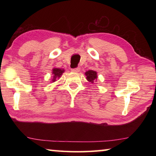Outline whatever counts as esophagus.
<instances>
[{"label": "esophagus", "mask_w": 156, "mask_h": 156, "mask_svg": "<svg viewBox=\"0 0 156 156\" xmlns=\"http://www.w3.org/2000/svg\"><path fill=\"white\" fill-rule=\"evenodd\" d=\"M72 71L73 72H79L80 71V67H76L74 69H72Z\"/></svg>", "instance_id": "esophagus-1"}]
</instances>
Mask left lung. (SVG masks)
I'll list each match as a JSON object with an SVG mask.
<instances>
[{"instance_id":"8db88e82","label":"left lung","mask_w":156,"mask_h":156,"mask_svg":"<svg viewBox=\"0 0 156 156\" xmlns=\"http://www.w3.org/2000/svg\"><path fill=\"white\" fill-rule=\"evenodd\" d=\"M85 75L87 76V80L91 83H94L98 77L97 72L93 70H89L87 72H86Z\"/></svg>"}]
</instances>
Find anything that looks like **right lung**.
Returning a JSON list of instances; mask_svg holds the SVG:
<instances>
[{
  "label": "right lung",
  "mask_w": 156,
  "mask_h": 156,
  "mask_svg": "<svg viewBox=\"0 0 156 156\" xmlns=\"http://www.w3.org/2000/svg\"><path fill=\"white\" fill-rule=\"evenodd\" d=\"M65 70L62 69L60 68H54L52 69V74H53V78L51 80L52 83H54L56 80L57 78H59L62 74L64 73Z\"/></svg>",
  "instance_id": "1"
}]
</instances>
